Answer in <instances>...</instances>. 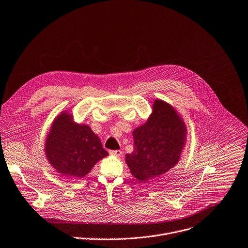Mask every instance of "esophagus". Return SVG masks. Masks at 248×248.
Segmentation results:
<instances>
[{
  "label": "esophagus",
  "mask_w": 248,
  "mask_h": 248,
  "mask_svg": "<svg viewBox=\"0 0 248 248\" xmlns=\"http://www.w3.org/2000/svg\"><path fill=\"white\" fill-rule=\"evenodd\" d=\"M109 154L114 155V156H121L122 151H121V150H110V151H109Z\"/></svg>",
  "instance_id": "esophagus-1"
}]
</instances>
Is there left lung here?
Listing matches in <instances>:
<instances>
[{
	"label": "left lung",
	"instance_id": "left-lung-1",
	"mask_svg": "<svg viewBox=\"0 0 248 248\" xmlns=\"http://www.w3.org/2000/svg\"><path fill=\"white\" fill-rule=\"evenodd\" d=\"M185 135V125L176 111L155 100L148 121L133 132L134 151L126 155L132 174L145 181L167 172L180 158Z\"/></svg>",
	"mask_w": 248,
	"mask_h": 248
}]
</instances>
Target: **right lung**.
Listing matches in <instances>:
<instances>
[{"label":"right lung","mask_w":248,"mask_h":248,"mask_svg":"<svg viewBox=\"0 0 248 248\" xmlns=\"http://www.w3.org/2000/svg\"><path fill=\"white\" fill-rule=\"evenodd\" d=\"M47 160L63 176L80 178L108 156L97 135L87 125H76L72 115L61 113L52 124L46 142Z\"/></svg>","instance_id":"right-lung-1"}]
</instances>
